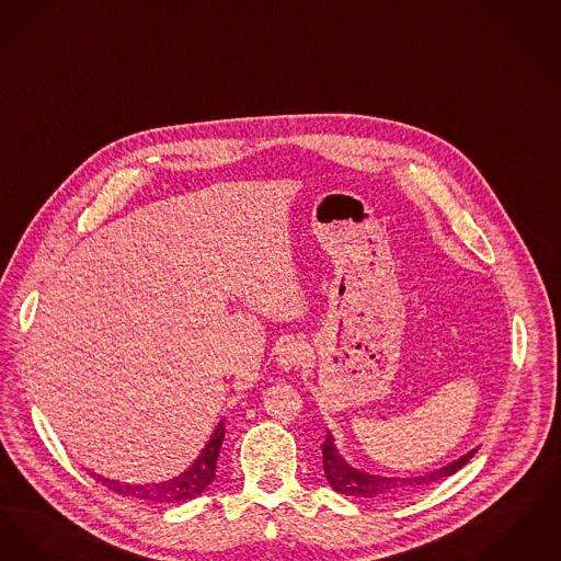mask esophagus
I'll return each mask as SVG.
<instances>
[{
  "mask_svg": "<svg viewBox=\"0 0 561 561\" xmlns=\"http://www.w3.org/2000/svg\"><path fill=\"white\" fill-rule=\"evenodd\" d=\"M306 354H308L306 343L301 340H287V342L280 343L276 350V363L283 370H291L306 360Z\"/></svg>",
  "mask_w": 561,
  "mask_h": 561,
  "instance_id": "esophagus-1",
  "label": "esophagus"
}]
</instances>
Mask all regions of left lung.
I'll list each match as a JSON object with an SVG mask.
<instances>
[{
	"label": "left lung",
	"instance_id": "left-lung-1",
	"mask_svg": "<svg viewBox=\"0 0 561 561\" xmlns=\"http://www.w3.org/2000/svg\"><path fill=\"white\" fill-rule=\"evenodd\" d=\"M476 450L478 448L469 450L461 459H457L446 467H439L436 471L423 473V476L388 478V476L366 473V471L352 467L340 455L331 432H327V438L322 442V465H324V476H327L329 484L340 494L360 496V499H393V496L411 492L414 488L432 486L439 480L453 476L455 471H459L463 465H467V461L476 455Z\"/></svg>",
	"mask_w": 561,
	"mask_h": 561
}]
</instances>
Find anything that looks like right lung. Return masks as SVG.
<instances>
[{"label": "right lung", "instance_id": "right-lung-1", "mask_svg": "<svg viewBox=\"0 0 561 561\" xmlns=\"http://www.w3.org/2000/svg\"><path fill=\"white\" fill-rule=\"evenodd\" d=\"M224 434H226L224 421H219L214 436L207 442V446L203 448L198 459H195V463L191 465L186 471H182L180 476L165 480V482H159V484H127V482L111 480V478H104L98 473H92V478L102 486L108 488L111 492H117V494L129 496V499H138L145 503H157V505L184 503V501L196 499L205 488L214 482Z\"/></svg>", "mask_w": 561, "mask_h": 561}]
</instances>
